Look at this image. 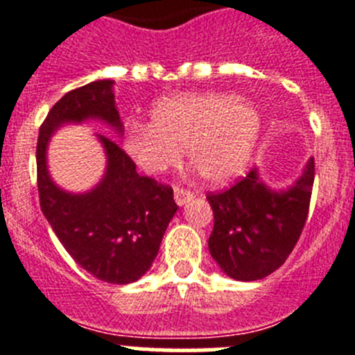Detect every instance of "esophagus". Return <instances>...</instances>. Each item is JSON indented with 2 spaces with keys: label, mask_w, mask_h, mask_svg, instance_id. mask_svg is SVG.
<instances>
[{
  "label": "esophagus",
  "mask_w": 355,
  "mask_h": 355,
  "mask_svg": "<svg viewBox=\"0 0 355 355\" xmlns=\"http://www.w3.org/2000/svg\"><path fill=\"white\" fill-rule=\"evenodd\" d=\"M192 197H193L192 190H187V188L183 187H174V199L180 206H183L184 202L192 199Z\"/></svg>",
  "instance_id": "34e87169"
}]
</instances>
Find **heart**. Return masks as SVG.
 <instances>
[{"mask_svg": "<svg viewBox=\"0 0 355 355\" xmlns=\"http://www.w3.org/2000/svg\"><path fill=\"white\" fill-rule=\"evenodd\" d=\"M261 133V115L234 94H180L150 110V122L130 121L128 155L149 174H162L181 158L209 183H225L247 167Z\"/></svg>", "mask_w": 355, "mask_h": 355, "instance_id": "obj_1", "label": "heart"}]
</instances>
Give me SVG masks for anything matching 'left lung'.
Here are the masks:
<instances>
[{
	"label": "left lung",
	"mask_w": 355,
	"mask_h": 355,
	"mask_svg": "<svg viewBox=\"0 0 355 355\" xmlns=\"http://www.w3.org/2000/svg\"><path fill=\"white\" fill-rule=\"evenodd\" d=\"M315 181V159H309L297 183L274 192L258 171L220 192H208L213 231L208 245L213 259L229 277L258 281L286 261L306 224Z\"/></svg>",
	"instance_id": "1"
}]
</instances>
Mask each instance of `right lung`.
I'll use <instances>...</instances> for the list:
<instances>
[{"label": "right lung", "mask_w": 355, "mask_h": 355, "mask_svg": "<svg viewBox=\"0 0 355 355\" xmlns=\"http://www.w3.org/2000/svg\"><path fill=\"white\" fill-rule=\"evenodd\" d=\"M112 80H97L65 94L44 119L37 140V187L40 209L71 258L112 284H130L155 261L175 205L172 188L140 175L117 142L97 135L108 156L103 181L89 193H67L56 187L46 167L53 131L64 122L101 119L121 133Z\"/></svg>", "instance_id": "1"}]
</instances>
